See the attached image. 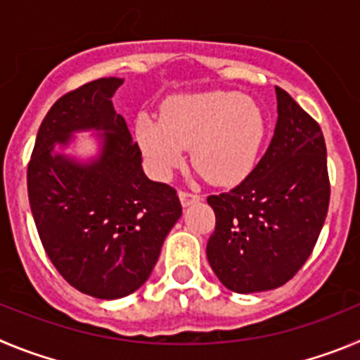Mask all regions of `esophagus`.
<instances>
[{
	"label": "esophagus",
	"mask_w": 360,
	"mask_h": 360,
	"mask_svg": "<svg viewBox=\"0 0 360 360\" xmlns=\"http://www.w3.org/2000/svg\"><path fill=\"white\" fill-rule=\"evenodd\" d=\"M200 199H202V197L197 195V193L184 192V190H181V192H179V200H181V204H183L184 208H186V206H190V204H193V202H199Z\"/></svg>",
	"instance_id": "1"
}]
</instances>
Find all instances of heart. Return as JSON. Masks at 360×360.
<instances>
[{"mask_svg":"<svg viewBox=\"0 0 360 360\" xmlns=\"http://www.w3.org/2000/svg\"><path fill=\"white\" fill-rule=\"evenodd\" d=\"M134 132L158 179H170L190 148L192 163L210 183L231 186L257 165L267 124L252 98L233 91H204L168 98L161 118L140 112Z\"/></svg>","mask_w":360,"mask_h":360,"instance_id":"heart-1","label":"heart"}]
</instances>
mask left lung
Returning <instances> with one entry per match:
<instances>
[{
	"mask_svg": "<svg viewBox=\"0 0 360 360\" xmlns=\"http://www.w3.org/2000/svg\"><path fill=\"white\" fill-rule=\"evenodd\" d=\"M278 120L267 150L233 190L210 195L215 231L206 245L226 289L262 292L287 283L310 257L330 200L321 127L276 87Z\"/></svg>",
	"mask_w": 360,
	"mask_h": 360,
	"instance_id": "obj_1",
	"label": "left lung"
}]
</instances>
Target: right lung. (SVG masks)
<instances>
[{
  "mask_svg": "<svg viewBox=\"0 0 360 360\" xmlns=\"http://www.w3.org/2000/svg\"><path fill=\"white\" fill-rule=\"evenodd\" d=\"M124 79L84 84L51 105L28 165V199L44 251L80 292L118 300L150 276L181 213L176 190L150 181L112 95ZM93 131L91 157L69 152Z\"/></svg>",
  "mask_w": 360,
  "mask_h": 360,
  "instance_id": "add662e5",
  "label": "right lung"
}]
</instances>
